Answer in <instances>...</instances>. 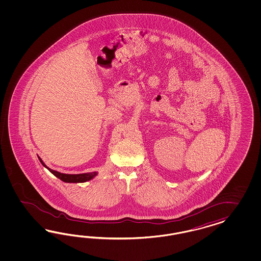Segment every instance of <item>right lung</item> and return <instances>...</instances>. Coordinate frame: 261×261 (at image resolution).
<instances>
[{
	"label": "right lung",
	"mask_w": 261,
	"mask_h": 261,
	"mask_svg": "<svg viewBox=\"0 0 261 261\" xmlns=\"http://www.w3.org/2000/svg\"><path fill=\"white\" fill-rule=\"evenodd\" d=\"M40 162L43 166L45 167H47V169L54 174L55 176H56L58 179H60L61 181H63L65 182H87L92 180L94 177H95L97 173L96 172H89V173H82V174H65L61 173V172H58L56 170H53L50 168H48L44 162L39 158Z\"/></svg>",
	"instance_id": "obj_1"
}]
</instances>
